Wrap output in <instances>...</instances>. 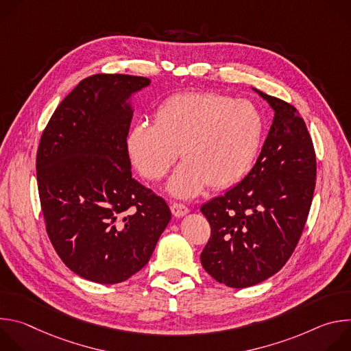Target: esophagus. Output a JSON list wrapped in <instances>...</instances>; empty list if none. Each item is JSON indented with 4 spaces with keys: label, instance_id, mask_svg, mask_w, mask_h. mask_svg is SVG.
<instances>
[{
    "label": "esophagus",
    "instance_id": "34e87169",
    "mask_svg": "<svg viewBox=\"0 0 351 351\" xmlns=\"http://www.w3.org/2000/svg\"><path fill=\"white\" fill-rule=\"evenodd\" d=\"M171 211H172L173 217H176V218H182V217L187 215L190 210H189L186 206H183V204H179V203H173V204L171 206Z\"/></svg>",
    "mask_w": 351,
    "mask_h": 351
}]
</instances>
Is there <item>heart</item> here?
<instances>
[{
  "instance_id": "heart-1",
  "label": "heart",
  "mask_w": 351,
  "mask_h": 351,
  "mask_svg": "<svg viewBox=\"0 0 351 351\" xmlns=\"http://www.w3.org/2000/svg\"><path fill=\"white\" fill-rule=\"evenodd\" d=\"M264 121L247 99L215 93H182L158 107L154 122H137L128 136V152L137 171L162 179L178 158L184 160L167 190L191 198L207 184L214 189L237 182L253 165Z\"/></svg>"
}]
</instances>
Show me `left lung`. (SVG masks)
Returning <instances> with one entry per match:
<instances>
[{
    "label": "left lung",
    "mask_w": 351,
    "mask_h": 351,
    "mask_svg": "<svg viewBox=\"0 0 351 351\" xmlns=\"http://www.w3.org/2000/svg\"><path fill=\"white\" fill-rule=\"evenodd\" d=\"M253 90L275 114L261 153L239 184L199 208L211 225L202 264L234 289L261 283L286 264L303 233L317 176L303 118L282 99Z\"/></svg>",
    "instance_id": "1"
}]
</instances>
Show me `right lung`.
I'll return each mask as SVG.
<instances>
[{
    "label": "right lung",
    "instance_id": "1",
    "mask_svg": "<svg viewBox=\"0 0 351 351\" xmlns=\"http://www.w3.org/2000/svg\"><path fill=\"white\" fill-rule=\"evenodd\" d=\"M152 80L93 75L49 119L37 152L47 233L80 278L114 285L138 272L171 221L165 199L132 176L128 133L133 97Z\"/></svg>",
    "mask_w": 351,
    "mask_h": 351
}]
</instances>
